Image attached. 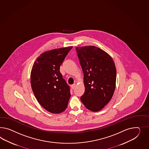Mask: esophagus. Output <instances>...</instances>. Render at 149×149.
<instances>
[{
	"label": "esophagus",
	"mask_w": 149,
	"mask_h": 149,
	"mask_svg": "<svg viewBox=\"0 0 149 149\" xmlns=\"http://www.w3.org/2000/svg\"><path fill=\"white\" fill-rule=\"evenodd\" d=\"M76 86H77V85H76V84H73V85H72L71 86V87H72V89H75V88L76 87Z\"/></svg>",
	"instance_id": "34e87169"
}]
</instances>
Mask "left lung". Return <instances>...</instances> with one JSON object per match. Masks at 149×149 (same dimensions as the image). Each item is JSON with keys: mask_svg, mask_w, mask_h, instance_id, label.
I'll use <instances>...</instances> for the list:
<instances>
[{"mask_svg": "<svg viewBox=\"0 0 149 149\" xmlns=\"http://www.w3.org/2000/svg\"><path fill=\"white\" fill-rule=\"evenodd\" d=\"M84 72L85 91L81 100L93 112L100 111L112 99L117 70L112 58L95 46L76 47Z\"/></svg>", "mask_w": 149, "mask_h": 149, "instance_id": "obj_1", "label": "left lung"}]
</instances>
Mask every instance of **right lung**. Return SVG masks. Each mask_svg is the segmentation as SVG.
<instances>
[{"instance_id": "add662e5", "label": "right lung", "mask_w": 149, "mask_h": 149, "mask_svg": "<svg viewBox=\"0 0 149 149\" xmlns=\"http://www.w3.org/2000/svg\"><path fill=\"white\" fill-rule=\"evenodd\" d=\"M72 47L55 49L37 57L31 72V85L37 100L48 112L58 114L67 109L70 87L63 78L60 67Z\"/></svg>"}]
</instances>
